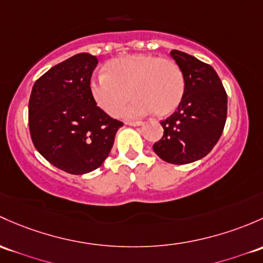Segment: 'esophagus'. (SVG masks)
<instances>
[{
	"mask_svg": "<svg viewBox=\"0 0 263 263\" xmlns=\"http://www.w3.org/2000/svg\"><path fill=\"white\" fill-rule=\"evenodd\" d=\"M127 124H128V126L136 127V126H142L143 122H142V121H128Z\"/></svg>",
	"mask_w": 263,
	"mask_h": 263,
	"instance_id": "esophagus-1",
	"label": "esophagus"
}]
</instances>
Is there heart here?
Instances as JSON below:
<instances>
[{"mask_svg": "<svg viewBox=\"0 0 263 263\" xmlns=\"http://www.w3.org/2000/svg\"><path fill=\"white\" fill-rule=\"evenodd\" d=\"M106 73L90 81V96L97 106L109 116H116L129 99L122 116L141 117L153 112L167 117L180 106L185 79L180 66L171 59L150 54H135L110 60Z\"/></svg>", "mask_w": 263, "mask_h": 263, "instance_id": "heart-1", "label": "heart"}]
</instances>
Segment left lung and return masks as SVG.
Listing matches in <instances>:
<instances>
[{
	"mask_svg": "<svg viewBox=\"0 0 263 263\" xmlns=\"http://www.w3.org/2000/svg\"><path fill=\"white\" fill-rule=\"evenodd\" d=\"M170 55L184 74L185 92L178 109L161 122L164 136L153 148L164 161L184 165L206 156L222 136L227 95L211 65L179 50Z\"/></svg>",
	"mask_w": 263,
	"mask_h": 263,
	"instance_id": "8db88e82",
	"label": "left lung"
}]
</instances>
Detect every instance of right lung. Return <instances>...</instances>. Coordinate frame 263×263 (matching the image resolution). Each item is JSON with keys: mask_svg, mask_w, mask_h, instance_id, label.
Here are the masks:
<instances>
[{"mask_svg": "<svg viewBox=\"0 0 263 263\" xmlns=\"http://www.w3.org/2000/svg\"><path fill=\"white\" fill-rule=\"evenodd\" d=\"M97 64L95 55H74L41 76L30 96L32 143L51 165L74 175L101 166L123 126L90 96V77Z\"/></svg>", "mask_w": 263, "mask_h": 263, "instance_id": "right-lung-1", "label": "right lung"}]
</instances>
